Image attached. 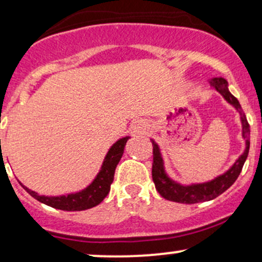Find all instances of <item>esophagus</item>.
<instances>
[{"mask_svg":"<svg viewBox=\"0 0 262 262\" xmlns=\"http://www.w3.org/2000/svg\"><path fill=\"white\" fill-rule=\"evenodd\" d=\"M145 132H146V128H145V125H143V124H137V127H135V129H134V133L135 134H145Z\"/></svg>","mask_w":262,"mask_h":262,"instance_id":"esophagus-1","label":"esophagus"}]
</instances>
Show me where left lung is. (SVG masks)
<instances>
[{"label": "left lung", "instance_id": "1", "mask_svg": "<svg viewBox=\"0 0 262 262\" xmlns=\"http://www.w3.org/2000/svg\"><path fill=\"white\" fill-rule=\"evenodd\" d=\"M210 85L213 86V89L217 90L219 93H222V96H223L225 100L229 102L231 106L235 107L237 112L240 113V118H242L243 124V137L246 139L245 151L239 156V159L235 161V164H234L227 172L218 176L217 179L212 180V181L209 182L193 183V185L189 186H182L180 185V183L172 181V180L166 175V172H165L164 170V161H162L160 149H159L158 144H156L154 140H151L152 181L155 183L156 191L160 193L161 197H164L165 200L167 201H172V202L177 203L192 204L214 200V198L221 196L223 192L227 191V189L236 181L240 172H242L243 166H244L246 158H248L249 148H250V141H249V137H250V125H249L248 119H246L244 111H243L242 106H240L239 101H237L229 92V90H228L227 80H224L223 77H214V79L210 80Z\"/></svg>", "mask_w": 262, "mask_h": 262}]
</instances>
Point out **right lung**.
<instances>
[{
    "instance_id": "obj_1",
    "label": "right lung",
    "mask_w": 262,
    "mask_h": 262,
    "mask_svg": "<svg viewBox=\"0 0 262 262\" xmlns=\"http://www.w3.org/2000/svg\"><path fill=\"white\" fill-rule=\"evenodd\" d=\"M128 139V137H124L113 144L112 148L110 149L106 158H104L103 165H102L98 175L96 176V179L93 180L89 187L82 189L81 192L68 194V196L45 197L39 196L37 192L27 188L26 186L22 185V187L39 202L53 207V208L61 210H85L92 208V207L100 204L110 192L111 183L113 182L114 171H116L117 165L121 160Z\"/></svg>"
}]
</instances>
